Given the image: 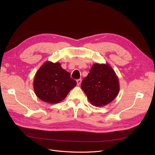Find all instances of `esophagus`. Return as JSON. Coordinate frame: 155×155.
<instances>
[{"instance_id":"34e87169","label":"esophagus","mask_w":155,"mask_h":155,"mask_svg":"<svg viewBox=\"0 0 155 155\" xmlns=\"http://www.w3.org/2000/svg\"><path fill=\"white\" fill-rule=\"evenodd\" d=\"M77 85H80L81 83V79H77Z\"/></svg>"}]
</instances>
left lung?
<instances>
[{
    "mask_svg": "<svg viewBox=\"0 0 155 155\" xmlns=\"http://www.w3.org/2000/svg\"><path fill=\"white\" fill-rule=\"evenodd\" d=\"M88 101L96 107L110 104L120 91L118 78L109 63H94L81 86Z\"/></svg>",
    "mask_w": 155,
    "mask_h": 155,
    "instance_id": "1",
    "label": "left lung"
}]
</instances>
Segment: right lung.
I'll return each instance as SVG.
<instances>
[{
    "label": "right lung",
    "instance_id": "obj_1",
    "mask_svg": "<svg viewBox=\"0 0 155 155\" xmlns=\"http://www.w3.org/2000/svg\"><path fill=\"white\" fill-rule=\"evenodd\" d=\"M76 84L59 63L46 61L35 75L34 89L40 100L55 104L63 100Z\"/></svg>",
    "mask_w": 155,
    "mask_h": 155
}]
</instances>
